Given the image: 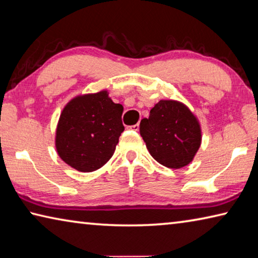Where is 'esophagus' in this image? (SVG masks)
<instances>
[{
	"label": "esophagus",
	"mask_w": 258,
	"mask_h": 258,
	"mask_svg": "<svg viewBox=\"0 0 258 258\" xmlns=\"http://www.w3.org/2000/svg\"><path fill=\"white\" fill-rule=\"evenodd\" d=\"M129 129H130V130H134V132H138V130H139V124L137 123V124L130 125V126H129Z\"/></svg>",
	"instance_id": "esophagus-1"
}]
</instances>
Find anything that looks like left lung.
<instances>
[{
    "instance_id": "obj_1",
    "label": "left lung",
    "mask_w": 258,
    "mask_h": 258,
    "mask_svg": "<svg viewBox=\"0 0 258 258\" xmlns=\"http://www.w3.org/2000/svg\"><path fill=\"white\" fill-rule=\"evenodd\" d=\"M141 136L150 154L170 169L188 165L200 150L201 124L183 103L162 99L141 121Z\"/></svg>"
}]
</instances>
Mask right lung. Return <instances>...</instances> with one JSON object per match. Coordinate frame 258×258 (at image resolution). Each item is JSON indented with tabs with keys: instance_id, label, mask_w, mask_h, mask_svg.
I'll list each match as a JSON object with an SVG mask.
<instances>
[{
	"instance_id": "obj_1",
	"label": "right lung",
	"mask_w": 258,
	"mask_h": 258,
	"mask_svg": "<svg viewBox=\"0 0 258 258\" xmlns=\"http://www.w3.org/2000/svg\"><path fill=\"white\" fill-rule=\"evenodd\" d=\"M123 106L106 90L80 95L63 108L56 126L58 156L80 172H92L111 159L124 126Z\"/></svg>"
}]
</instances>
